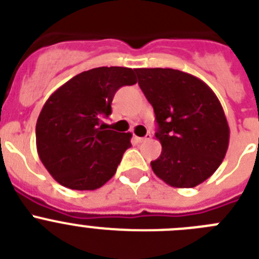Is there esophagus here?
<instances>
[{
	"label": "esophagus",
	"instance_id": "1",
	"mask_svg": "<svg viewBox=\"0 0 259 259\" xmlns=\"http://www.w3.org/2000/svg\"><path fill=\"white\" fill-rule=\"evenodd\" d=\"M151 138H152V137H151V134H147L146 137H135V141L139 142V143H143V142L150 141Z\"/></svg>",
	"mask_w": 259,
	"mask_h": 259
}]
</instances>
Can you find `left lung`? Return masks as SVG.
Masks as SVG:
<instances>
[{
	"label": "left lung",
	"instance_id": "1",
	"mask_svg": "<svg viewBox=\"0 0 259 259\" xmlns=\"http://www.w3.org/2000/svg\"><path fill=\"white\" fill-rule=\"evenodd\" d=\"M138 83L153 107L162 151L153 173L171 187L200 185L218 169L230 127L213 90L192 74L171 68H138Z\"/></svg>",
	"mask_w": 259,
	"mask_h": 259
}]
</instances>
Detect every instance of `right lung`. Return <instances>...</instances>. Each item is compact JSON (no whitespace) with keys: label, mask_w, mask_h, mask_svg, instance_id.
Returning a JSON list of instances; mask_svg holds the SVG:
<instances>
[{"label":"right lung","mask_w":259,"mask_h":259,"mask_svg":"<svg viewBox=\"0 0 259 259\" xmlns=\"http://www.w3.org/2000/svg\"><path fill=\"white\" fill-rule=\"evenodd\" d=\"M137 83L135 69L99 67L77 74L50 95L36 124L39 158L53 178L71 190H97L115 176L130 133L102 124L120 88Z\"/></svg>","instance_id":"right-lung-1"}]
</instances>
